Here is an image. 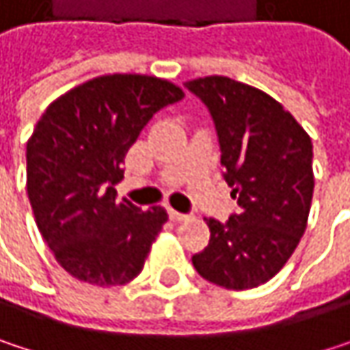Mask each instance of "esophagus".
I'll return each mask as SVG.
<instances>
[{
	"label": "esophagus",
	"mask_w": 350,
	"mask_h": 350,
	"mask_svg": "<svg viewBox=\"0 0 350 350\" xmlns=\"http://www.w3.org/2000/svg\"><path fill=\"white\" fill-rule=\"evenodd\" d=\"M168 217L172 219V221H188L190 217L188 215H184V213H178L174 208H168Z\"/></svg>",
	"instance_id": "34e87169"
}]
</instances>
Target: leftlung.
<instances>
[{
  "label": "left lung",
  "mask_w": 350,
  "mask_h": 350,
  "mask_svg": "<svg viewBox=\"0 0 350 350\" xmlns=\"http://www.w3.org/2000/svg\"><path fill=\"white\" fill-rule=\"evenodd\" d=\"M208 107L221 144L225 180L239 213L221 225L206 219L208 245L194 269L227 290L269 282L298 247L312 204V139L267 93L229 77L184 83Z\"/></svg>",
  "instance_id": "left-lung-1"
}]
</instances>
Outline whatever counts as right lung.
I'll list each match as a JSON object with an SVG mask.
<instances>
[{
	"instance_id": "1",
	"label": "right lung",
	"mask_w": 350,
	"mask_h": 350,
	"mask_svg": "<svg viewBox=\"0 0 350 350\" xmlns=\"http://www.w3.org/2000/svg\"><path fill=\"white\" fill-rule=\"evenodd\" d=\"M184 91L150 75H103L54 99L26 146L36 225L72 278L121 286L144 269L168 215L117 200L123 158L146 123Z\"/></svg>"
}]
</instances>
